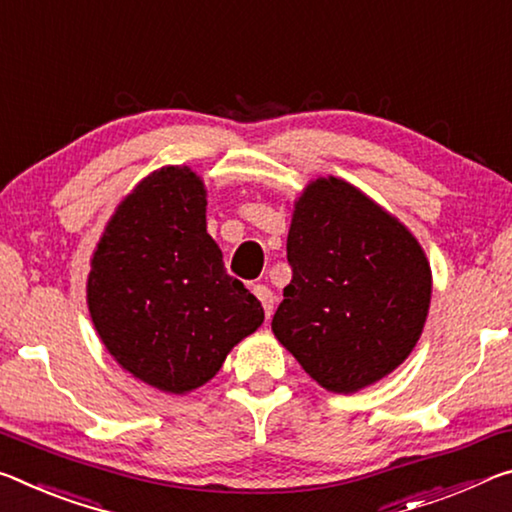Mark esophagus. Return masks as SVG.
<instances>
[{"label":"esophagus","instance_id":"34e87169","mask_svg":"<svg viewBox=\"0 0 512 512\" xmlns=\"http://www.w3.org/2000/svg\"><path fill=\"white\" fill-rule=\"evenodd\" d=\"M253 294L259 298V303H262L266 316H271V314H273V303H275L273 291H271L269 287H266V285H255Z\"/></svg>","mask_w":512,"mask_h":512}]
</instances>
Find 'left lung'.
<instances>
[{"instance_id": "obj_1", "label": "left lung", "mask_w": 512, "mask_h": 512, "mask_svg": "<svg viewBox=\"0 0 512 512\" xmlns=\"http://www.w3.org/2000/svg\"><path fill=\"white\" fill-rule=\"evenodd\" d=\"M291 282L271 328L321 387L353 394L408 358L431 305V266L399 218L339 177L294 202Z\"/></svg>"}]
</instances>
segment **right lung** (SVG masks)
Wrapping results in <instances>:
<instances>
[{
  "label": "right lung",
  "mask_w": 512,
  "mask_h": 512,
  "mask_svg": "<svg viewBox=\"0 0 512 512\" xmlns=\"http://www.w3.org/2000/svg\"><path fill=\"white\" fill-rule=\"evenodd\" d=\"M205 212V182L189 166L154 170L116 207L86 282L107 351L168 394L212 380L264 321L262 303L227 275Z\"/></svg>",
  "instance_id": "obj_1"
}]
</instances>
